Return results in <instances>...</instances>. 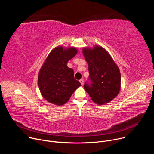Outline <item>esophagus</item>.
Here are the masks:
<instances>
[{
    "instance_id": "34e87169",
    "label": "esophagus",
    "mask_w": 154,
    "mask_h": 154,
    "mask_svg": "<svg viewBox=\"0 0 154 154\" xmlns=\"http://www.w3.org/2000/svg\"><path fill=\"white\" fill-rule=\"evenodd\" d=\"M80 82L81 83V84H82V85H83V82H84V80L83 79H81L80 80Z\"/></svg>"
}]
</instances>
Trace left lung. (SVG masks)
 Masks as SVG:
<instances>
[{
    "mask_svg": "<svg viewBox=\"0 0 154 154\" xmlns=\"http://www.w3.org/2000/svg\"><path fill=\"white\" fill-rule=\"evenodd\" d=\"M83 54L88 64L90 75L84 89L91 99L99 105L106 103L119 93L121 74L109 54L102 47L85 48Z\"/></svg>",
    "mask_w": 154,
    "mask_h": 154,
    "instance_id": "1",
    "label": "left lung"
}]
</instances>
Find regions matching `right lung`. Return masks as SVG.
Listing matches in <instances>:
<instances>
[{
  "label": "right lung",
  "mask_w": 154,
  "mask_h": 154,
  "mask_svg": "<svg viewBox=\"0 0 154 154\" xmlns=\"http://www.w3.org/2000/svg\"><path fill=\"white\" fill-rule=\"evenodd\" d=\"M77 53L75 48L53 49L39 71L38 86L43 97L48 102L62 105L66 103L81 83L74 79V71L68 62Z\"/></svg>",
  "instance_id": "right-lung-1"
}]
</instances>
